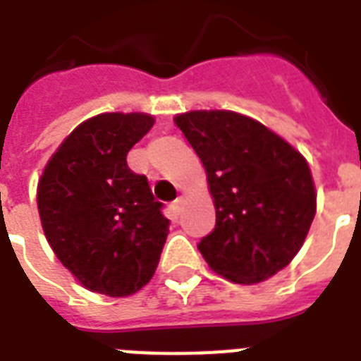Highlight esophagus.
<instances>
[{"mask_svg":"<svg viewBox=\"0 0 361 361\" xmlns=\"http://www.w3.org/2000/svg\"><path fill=\"white\" fill-rule=\"evenodd\" d=\"M183 202H185V200H183V197H178L174 200V202H172V206H170V208H172L174 215H180L181 214V209H183Z\"/></svg>","mask_w":361,"mask_h":361,"instance_id":"esophagus-1","label":"esophagus"}]
</instances>
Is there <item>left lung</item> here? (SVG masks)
Returning <instances> with one entry per match:
<instances>
[{"mask_svg": "<svg viewBox=\"0 0 361 361\" xmlns=\"http://www.w3.org/2000/svg\"><path fill=\"white\" fill-rule=\"evenodd\" d=\"M202 161L215 228L198 251L215 274L240 285L269 279L302 249L317 212L302 153L274 130L231 110L174 118Z\"/></svg>", "mask_w": 361, "mask_h": 361, "instance_id": "1", "label": "left lung"}]
</instances>
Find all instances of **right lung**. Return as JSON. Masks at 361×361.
I'll list each match as a JSON object with an SVG mask.
<instances>
[{"instance_id":"obj_1","label":"right lung","mask_w":361,"mask_h":361,"mask_svg":"<svg viewBox=\"0 0 361 361\" xmlns=\"http://www.w3.org/2000/svg\"><path fill=\"white\" fill-rule=\"evenodd\" d=\"M155 120L142 112L93 116L71 133L42 170L37 208L59 262L86 286L130 296L155 274L170 221L127 153Z\"/></svg>"}]
</instances>
